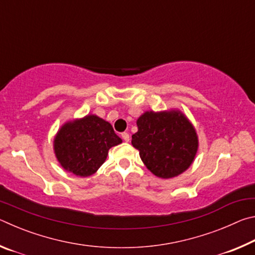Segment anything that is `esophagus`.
<instances>
[{"instance_id": "34e87169", "label": "esophagus", "mask_w": 255, "mask_h": 255, "mask_svg": "<svg viewBox=\"0 0 255 255\" xmlns=\"http://www.w3.org/2000/svg\"><path fill=\"white\" fill-rule=\"evenodd\" d=\"M122 137H123V139L125 141H127V143L129 141V138H130V137H129V133L128 132H123L122 133Z\"/></svg>"}]
</instances>
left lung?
<instances>
[{
  "label": "left lung",
  "instance_id": "obj_1",
  "mask_svg": "<svg viewBox=\"0 0 255 255\" xmlns=\"http://www.w3.org/2000/svg\"><path fill=\"white\" fill-rule=\"evenodd\" d=\"M136 124L138 130L131 144L157 178H175L195 161L199 139L195 126L181 110L145 111Z\"/></svg>",
  "mask_w": 255,
  "mask_h": 255
}]
</instances>
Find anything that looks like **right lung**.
I'll return each instance as SVG.
<instances>
[{
  "label": "right lung",
  "instance_id": "obj_1",
  "mask_svg": "<svg viewBox=\"0 0 255 255\" xmlns=\"http://www.w3.org/2000/svg\"><path fill=\"white\" fill-rule=\"evenodd\" d=\"M122 143L109 123L97 115H86L60 126L53 148L64 170L86 178L100 169L111 147Z\"/></svg>",
  "mask_w": 255,
  "mask_h": 255
}]
</instances>
